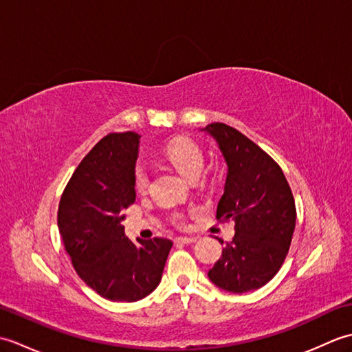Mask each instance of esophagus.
Listing matches in <instances>:
<instances>
[{
	"instance_id": "obj_1",
	"label": "esophagus",
	"mask_w": 352,
	"mask_h": 352,
	"mask_svg": "<svg viewBox=\"0 0 352 352\" xmlns=\"http://www.w3.org/2000/svg\"><path fill=\"white\" fill-rule=\"evenodd\" d=\"M193 242H197V237H188V236L175 237V243H193Z\"/></svg>"
}]
</instances>
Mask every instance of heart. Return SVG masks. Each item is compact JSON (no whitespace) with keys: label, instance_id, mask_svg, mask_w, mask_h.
Listing matches in <instances>:
<instances>
[{"label":"heart","instance_id":"heart-1","mask_svg":"<svg viewBox=\"0 0 352 352\" xmlns=\"http://www.w3.org/2000/svg\"><path fill=\"white\" fill-rule=\"evenodd\" d=\"M164 157L180 174L190 180V178L201 174L204 168V155L201 149L192 140L178 138L170 140L164 148ZM148 183V175L144 168H136L134 172V188L144 190Z\"/></svg>","mask_w":352,"mask_h":352}]
</instances>
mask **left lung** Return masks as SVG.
I'll return each mask as SVG.
<instances>
[{
    "label": "left lung",
    "instance_id": "8db88e82",
    "mask_svg": "<svg viewBox=\"0 0 352 352\" xmlns=\"http://www.w3.org/2000/svg\"><path fill=\"white\" fill-rule=\"evenodd\" d=\"M201 131L216 140L227 163L216 218L234 219L236 228L208 278L231 294L260 289L287 256L296 221L294 195L278 164L241 131L221 122Z\"/></svg>",
    "mask_w": 352,
    "mask_h": 352
}]
</instances>
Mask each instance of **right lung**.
<instances>
[{"label":"right lung","mask_w":352,"mask_h":352,"mask_svg":"<svg viewBox=\"0 0 352 352\" xmlns=\"http://www.w3.org/2000/svg\"><path fill=\"white\" fill-rule=\"evenodd\" d=\"M139 142L133 131L102 138L78 164L58 206V230L74 269L110 301L134 302L151 294L172 248L169 239L134 245L124 233V210L136 201Z\"/></svg>","instance_id":"1"}]
</instances>
